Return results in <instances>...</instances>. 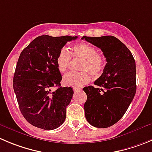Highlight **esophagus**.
Here are the masks:
<instances>
[{
  "label": "esophagus",
  "mask_w": 152,
  "mask_h": 152,
  "mask_svg": "<svg viewBox=\"0 0 152 152\" xmlns=\"http://www.w3.org/2000/svg\"><path fill=\"white\" fill-rule=\"evenodd\" d=\"M81 88H73V91H74L75 92L76 91H80Z\"/></svg>",
  "instance_id": "34e87169"
}]
</instances>
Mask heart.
<instances>
[{
	"instance_id": "b5f03b06",
	"label": "heart",
	"mask_w": 152,
	"mask_h": 152,
	"mask_svg": "<svg viewBox=\"0 0 152 152\" xmlns=\"http://www.w3.org/2000/svg\"><path fill=\"white\" fill-rule=\"evenodd\" d=\"M73 58L82 59L79 69L82 71L70 72L63 78V83L66 86L74 88L82 87L90 82V75L99 77L103 73L106 66V60L102 54L97 52L94 46L86 42L74 44L70 48V51L66 48L60 49L56 57V66L60 73H65L69 68Z\"/></svg>"
}]
</instances>
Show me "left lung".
<instances>
[{"label": "left lung", "instance_id": "obj_1", "mask_svg": "<svg viewBox=\"0 0 152 152\" xmlns=\"http://www.w3.org/2000/svg\"><path fill=\"white\" fill-rule=\"evenodd\" d=\"M82 39L100 48L106 61L103 73L94 82L98 88H83L87 94L86 118L94 127H111L122 118L135 96V60L128 48L113 36Z\"/></svg>", "mask_w": 152, "mask_h": 152}]
</instances>
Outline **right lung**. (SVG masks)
Wrapping results in <instances>:
<instances>
[{
  "label": "right lung",
  "instance_id": "add662e5",
  "mask_svg": "<svg viewBox=\"0 0 152 152\" xmlns=\"http://www.w3.org/2000/svg\"><path fill=\"white\" fill-rule=\"evenodd\" d=\"M77 37L35 38L21 52L13 76L19 110L28 122L46 130L60 127L73 97L71 87H61L62 76L56 66L61 49ZM53 87H58L55 92Z\"/></svg>",
  "mask_w": 152,
  "mask_h": 152
}]
</instances>
